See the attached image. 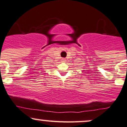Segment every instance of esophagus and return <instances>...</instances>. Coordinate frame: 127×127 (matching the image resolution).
<instances>
[{
	"label": "esophagus",
	"instance_id": "34e87169",
	"mask_svg": "<svg viewBox=\"0 0 127 127\" xmlns=\"http://www.w3.org/2000/svg\"><path fill=\"white\" fill-rule=\"evenodd\" d=\"M62 61H65L66 60H65L64 58H63V59H62Z\"/></svg>",
	"mask_w": 127,
	"mask_h": 127
}]
</instances>
